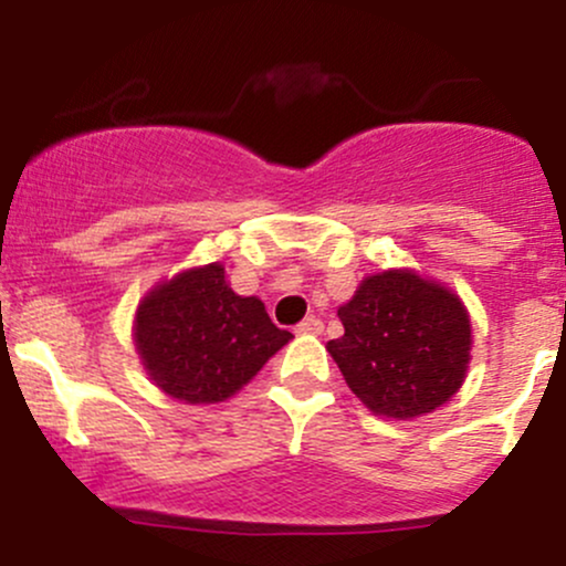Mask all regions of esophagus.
<instances>
[{
    "instance_id": "34e87169",
    "label": "esophagus",
    "mask_w": 566,
    "mask_h": 566,
    "mask_svg": "<svg viewBox=\"0 0 566 566\" xmlns=\"http://www.w3.org/2000/svg\"><path fill=\"white\" fill-rule=\"evenodd\" d=\"M322 329H324V324L319 316H305V319L295 327V333L297 335H319Z\"/></svg>"
}]
</instances>
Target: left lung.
<instances>
[{
    "label": "left lung",
    "instance_id": "1",
    "mask_svg": "<svg viewBox=\"0 0 566 566\" xmlns=\"http://www.w3.org/2000/svg\"><path fill=\"white\" fill-rule=\"evenodd\" d=\"M337 316L346 333L327 350L375 415L418 418L463 382L471 322L450 290L412 271H382L365 279Z\"/></svg>",
    "mask_w": 566,
    "mask_h": 566
}]
</instances>
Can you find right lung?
Here are the masks:
<instances>
[{
	"label": "right lung",
	"mask_w": 566,
	"mask_h": 566,
	"mask_svg": "<svg viewBox=\"0 0 566 566\" xmlns=\"http://www.w3.org/2000/svg\"><path fill=\"white\" fill-rule=\"evenodd\" d=\"M258 297L237 295L223 265L159 284L135 316V346L157 382L186 405L229 399L290 340Z\"/></svg>",
	"instance_id": "right-lung-1"
}]
</instances>
